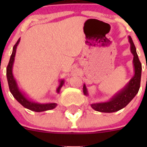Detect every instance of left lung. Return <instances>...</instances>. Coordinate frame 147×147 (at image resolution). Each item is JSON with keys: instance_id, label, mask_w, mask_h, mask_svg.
<instances>
[{"instance_id": "1", "label": "left lung", "mask_w": 147, "mask_h": 147, "mask_svg": "<svg viewBox=\"0 0 147 147\" xmlns=\"http://www.w3.org/2000/svg\"><path fill=\"white\" fill-rule=\"evenodd\" d=\"M129 41L131 44V52L134 55L133 63L134 66V76L131 78L129 82L125 87L115 97H112L110 101L102 103L92 104L91 107L96 111L101 112H115L125 107L139 92L140 87L141 75H142V64L138 57L136 47L132 39L129 36ZM83 92L87 95V88L85 84L83 86Z\"/></svg>"}]
</instances>
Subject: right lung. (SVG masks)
Wrapping results in <instances>:
<instances>
[{"instance_id":"add662e5","label":"right lung","mask_w":147,"mask_h":147,"mask_svg":"<svg viewBox=\"0 0 147 147\" xmlns=\"http://www.w3.org/2000/svg\"><path fill=\"white\" fill-rule=\"evenodd\" d=\"M19 42H20V38L18 40L17 42H16V43L15 44V45L13 46V53H12L11 56H10L9 63H8V66H7L6 69L7 79H8V86H9V90L10 92H11V94H13V97L16 98V100H17L19 103L21 104L24 107L27 108V109H30V110L40 112L54 109V108L56 107V106H57V104L56 103L38 104L33 102H30V100H28V99L23 95V94H22L21 92L19 90L18 87L17 86V83H16L14 78H13V72H12V68H13V62H14L15 55H16V47H17L18 45ZM63 84H64V81L62 80L61 82H60V86H59L58 88L57 89V92H60V88H61L62 86L63 85Z\"/></svg>"}]
</instances>
